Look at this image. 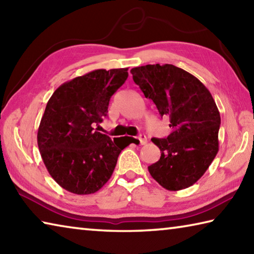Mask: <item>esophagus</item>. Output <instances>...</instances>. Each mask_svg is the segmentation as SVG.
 <instances>
[{"mask_svg":"<svg viewBox=\"0 0 254 254\" xmlns=\"http://www.w3.org/2000/svg\"><path fill=\"white\" fill-rule=\"evenodd\" d=\"M137 140H139V142H140L141 145L147 143V136H145L144 134H140L139 136H137Z\"/></svg>","mask_w":254,"mask_h":254,"instance_id":"1","label":"esophagus"}]
</instances>
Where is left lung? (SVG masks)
Returning <instances> with one entry per match:
<instances>
[{
    "label": "left lung",
    "instance_id": "1",
    "mask_svg": "<svg viewBox=\"0 0 254 254\" xmlns=\"http://www.w3.org/2000/svg\"><path fill=\"white\" fill-rule=\"evenodd\" d=\"M134 83L169 118L171 133L153 137L160 159L149 166L152 178L168 190L194 185L218 151L220 112L205 85L174 65H145L131 69Z\"/></svg>",
    "mask_w": 254,
    "mask_h": 254
}]
</instances>
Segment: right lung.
Returning <instances> with one entry per match:
<instances>
[{"label": "right lung", "mask_w": 254, "mask_h": 254, "mask_svg": "<svg viewBox=\"0 0 254 254\" xmlns=\"http://www.w3.org/2000/svg\"><path fill=\"white\" fill-rule=\"evenodd\" d=\"M127 76V68L93 70L60 85L47 103L38 147L51 177L72 194L100 190L127 145L93 127L106 117L112 95Z\"/></svg>", "instance_id": "add662e5"}]
</instances>
